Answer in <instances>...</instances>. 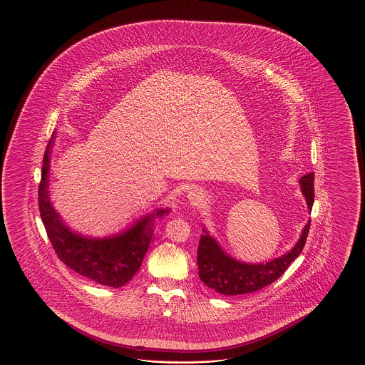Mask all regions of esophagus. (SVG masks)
<instances>
[{"label": "esophagus", "instance_id": "34e87169", "mask_svg": "<svg viewBox=\"0 0 365 365\" xmlns=\"http://www.w3.org/2000/svg\"><path fill=\"white\" fill-rule=\"evenodd\" d=\"M186 198H187V201H189L192 206H201L202 203L205 202L206 195H205L203 190L200 189V187H193L192 190L187 192Z\"/></svg>", "mask_w": 365, "mask_h": 365}]
</instances>
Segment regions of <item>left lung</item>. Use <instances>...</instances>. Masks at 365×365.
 <instances>
[{"mask_svg":"<svg viewBox=\"0 0 365 365\" xmlns=\"http://www.w3.org/2000/svg\"><path fill=\"white\" fill-rule=\"evenodd\" d=\"M313 181L314 173L304 175L299 180L309 212L314 201ZM309 225L310 219H308V223L300 233L299 240L287 253L275 257L270 261L257 264L242 262L230 256L222 248L219 241L207 231V228L203 227L197 256L200 279L207 287L212 288L222 295L236 296L256 292L278 279L287 270L291 262L295 261L296 257L302 253L309 232Z\"/></svg>","mask_w":365,"mask_h":365,"instance_id":"obj_1","label":"left lung"}]
</instances>
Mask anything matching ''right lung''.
<instances>
[{"label":"right lung","mask_w":365,"mask_h":365,"mask_svg":"<svg viewBox=\"0 0 365 365\" xmlns=\"http://www.w3.org/2000/svg\"><path fill=\"white\" fill-rule=\"evenodd\" d=\"M52 134L43 159L39 185L40 217L57 256L69 269L101 286L120 288L128 284L140 270L154 233L156 219H162L171 209L158 207L120 232L93 237L71 230L53 207L49 195V168L55 146Z\"/></svg>","instance_id":"right-lung-1"}]
</instances>
